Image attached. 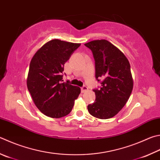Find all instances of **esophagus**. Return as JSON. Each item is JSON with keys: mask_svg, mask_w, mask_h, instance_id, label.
Returning a JSON list of instances; mask_svg holds the SVG:
<instances>
[{"mask_svg": "<svg viewBox=\"0 0 160 160\" xmlns=\"http://www.w3.org/2000/svg\"><path fill=\"white\" fill-rule=\"evenodd\" d=\"M88 90V87H86V86H83L81 88V92H82V93L86 92Z\"/></svg>", "mask_w": 160, "mask_h": 160, "instance_id": "1", "label": "esophagus"}]
</instances>
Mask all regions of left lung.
Masks as SVG:
<instances>
[{
  "label": "left lung",
  "instance_id": "8db88e82",
  "mask_svg": "<svg viewBox=\"0 0 160 160\" xmlns=\"http://www.w3.org/2000/svg\"><path fill=\"white\" fill-rule=\"evenodd\" d=\"M95 61V76L102 78L96 100L88 106L89 112L98 119L114 117L125 105L133 89V78L127 58L118 48L106 40L85 43Z\"/></svg>",
  "mask_w": 160,
  "mask_h": 160
}]
</instances>
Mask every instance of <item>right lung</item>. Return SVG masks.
Listing matches in <instances>:
<instances>
[{
  "label": "right lung",
  "mask_w": 160,
  "mask_h": 160,
  "mask_svg": "<svg viewBox=\"0 0 160 160\" xmlns=\"http://www.w3.org/2000/svg\"><path fill=\"white\" fill-rule=\"evenodd\" d=\"M80 43L52 40L42 46L32 58L27 77V88L35 105L52 118L71 112L80 88L63 82L64 64Z\"/></svg>",
  "instance_id": "obj_1"
}]
</instances>
